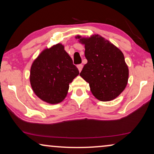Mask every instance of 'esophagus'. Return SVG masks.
Wrapping results in <instances>:
<instances>
[{
  "mask_svg": "<svg viewBox=\"0 0 154 154\" xmlns=\"http://www.w3.org/2000/svg\"><path fill=\"white\" fill-rule=\"evenodd\" d=\"M77 67H78V69H79V70L80 72H81V70H82V69H83V64H78L77 65Z\"/></svg>",
  "mask_w": 154,
  "mask_h": 154,
  "instance_id": "esophagus-1",
  "label": "esophagus"
}]
</instances>
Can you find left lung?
Returning <instances> with one entry per match:
<instances>
[{"instance_id":"8db88e82","label":"left lung","mask_w":154,"mask_h":154,"mask_svg":"<svg viewBox=\"0 0 154 154\" xmlns=\"http://www.w3.org/2000/svg\"><path fill=\"white\" fill-rule=\"evenodd\" d=\"M80 41L85 44L88 60L80 75L89 83L92 93L97 100L106 102L117 97L125 88L128 80L129 73L123 54L100 35H94Z\"/></svg>"}]
</instances>
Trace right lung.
Masks as SVG:
<instances>
[{"instance_id": "1", "label": "right lung", "mask_w": 154, "mask_h": 154, "mask_svg": "<svg viewBox=\"0 0 154 154\" xmlns=\"http://www.w3.org/2000/svg\"><path fill=\"white\" fill-rule=\"evenodd\" d=\"M79 74L72 59L61 44L46 49L33 62L30 82L35 94L50 104H57L66 96L69 83Z\"/></svg>"}]
</instances>
